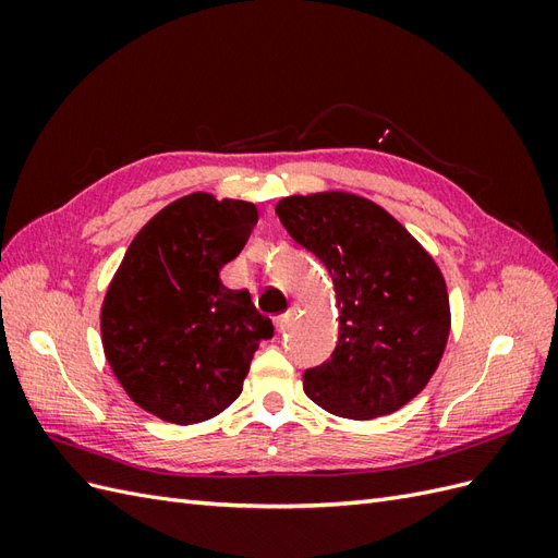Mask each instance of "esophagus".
<instances>
[{"mask_svg": "<svg viewBox=\"0 0 558 558\" xmlns=\"http://www.w3.org/2000/svg\"><path fill=\"white\" fill-rule=\"evenodd\" d=\"M291 320H293V310H289L286 314H281V316H277L275 318V326H277V332H286V328L291 326Z\"/></svg>", "mask_w": 558, "mask_h": 558, "instance_id": "esophagus-1", "label": "esophagus"}]
</instances>
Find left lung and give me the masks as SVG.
<instances>
[{
  "instance_id": "1",
  "label": "left lung",
  "mask_w": 558,
  "mask_h": 558,
  "mask_svg": "<svg viewBox=\"0 0 558 558\" xmlns=\"http://www.w3.org/2000/svg\"><path fill=\"white\" fill-rule=\"evenodd\" d=\"M291 238L326 265L340 310L330 361L302 377L326 412L367 421L416 398L449 340L447 283L430 253L396 218L353 193L279 199Z\"/></svg>"
}]
</instances>
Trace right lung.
Wrapping results in <instances>:
<instances>
[{
  "label": "right lung",
  "instance_id": "obj_1",
  "mask_svg": "<svg viewBox=\"0 0 558 558\" xmlns=\"http://www.w3.org/2000/svg\"><path fill=\"white\" fill-rule=\"evenodd\" d=\"M256 221L251 202L191 193L128 246L99 328L116 379L142 410L189 426L240 398L253 353L275 326L218 272L240 256Z\"/></svg>",
  "mask_w": 558,
  "mask_h": 558
}]
</instances>
